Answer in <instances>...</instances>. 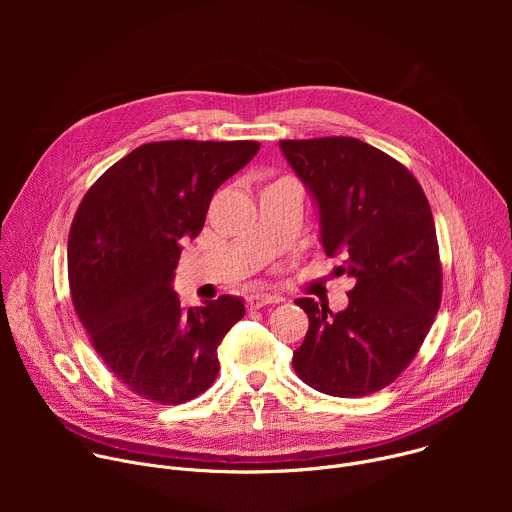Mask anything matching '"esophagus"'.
Here are the masks:
<instances>
[{
	"mask_svg": "<svg viewBox=\"0 0 512 512\" xmlns=\"http://www.w3.org/2000/svg\"><path fill=\"white\" fill-rule=\"evenodd\" d=\"M281 298L279 296H271V294H253L247 298V308L249 310H259L263 306H269V304H279Z\"/></svg>",
	"mask_w": 512,
	"mask_h": 512,
	"instance_id": "34e87169",
	"label": "esophagus"
}]
</instances>
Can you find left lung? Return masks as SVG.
Instances as JSON below:
<instances>
[{"instance_id":"left-lung-1","label":"left lung","mask_w":512,"mask_h":512,"mask_svg":"<svg viewBox=\"0 0 512 512\" xmlns=\"http://www.w3.org/2000/svg\"><path fill=\"white\" fill-rule=\"evenodd\" d=\"M279 145L318 202L324 251L342 259L336 273L354 279L342 312L296 300L310 328L294 371L332 397L377 393L409 367L442 304L429 202L401 162L356 137Z\"/></svg>"}]
</instances>
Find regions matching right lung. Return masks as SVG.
<instances>
[{"label":"right lung","instance_id":"right-lung-1","mask_svg":"<svg viewBox=\"0 0 512 512\" xmlns=\"http://www.w3.org/2000/svg\"><path fill=\"white\" fill-rule=\"evenodd\" d=\"M257 152L249 139L143 143L79 204L68 233L72 304L107 369L143 399L180 405L216 381V348L245 304L221 296L186 310L172 281L214 190Z\"/></svg>","mask_w":512,"mask_h":512}]
</instances>
